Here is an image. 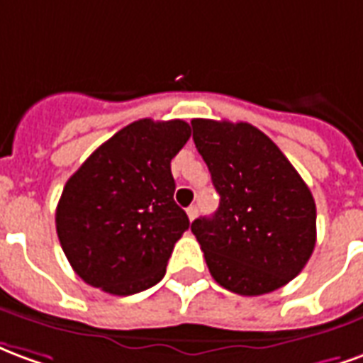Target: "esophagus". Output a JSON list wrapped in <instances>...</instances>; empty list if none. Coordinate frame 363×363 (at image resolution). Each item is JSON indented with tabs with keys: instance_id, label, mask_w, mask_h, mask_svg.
<instances>
[{
	"instance_id": "esophagus-1",
	"label": "esophagus",
	"mask_w": 363,
	"mask_h": 363,
	"mask_svg": "<svg viewBox=\"0 0 363 363\" xmlns=\"http://www.w3.org/2000/svg\"><path fill=\"white\" fill-rule=\"evenodd\" d=\"M197 213H199V208L195 207V205H191V207L187 208V216H189V220H195Z\"/></svg>"
}]
</instances>
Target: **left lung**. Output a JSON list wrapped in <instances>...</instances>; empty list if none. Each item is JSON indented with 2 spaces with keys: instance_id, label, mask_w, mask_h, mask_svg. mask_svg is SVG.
Instances as JSON below:
<instances>
[{
  "instance_id": "obj_1",
  "label": "left lung",
  "mask_w": 363,
  "mask_h": 363,
  "mask_svg": "<svg viewBox=\"0 0 363 363\" xmlns=\"http://www.w3.org/2000/svg\"><path fill=\"white\" fill-rule=\"evenodd\" d=\"M193 141L220 195L211 218L193 220L213 279L261 296L298 277L315 247V201L282 150L240 121L193 120Z\"/></svg>"
}]
</instances>
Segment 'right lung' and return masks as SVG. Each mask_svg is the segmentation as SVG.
Instances as JSON below:
<instances>
[{
    "instance_id": "right-lung-1",
    "label": "right lung",
    "mask_w": 363,
    "mask_h": 363,
    "mask_svg": "<svg viewBox=\"0 0 363 363\" xmlns=\"http://www.w3.org/2000/svg\"><path fill=\"white\" fill-rule=\"evenodd\" d=\"M191 127L184 120L133 121L67 179L55 230L73 271L94 288L129 296L166 274L189 218L174 201L170 162Z\"/></svg>"
}]
</instances>
